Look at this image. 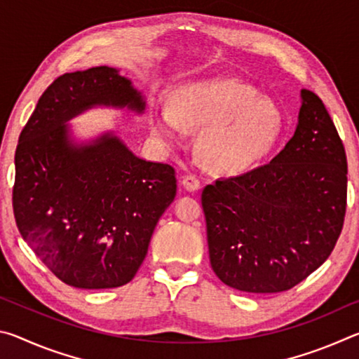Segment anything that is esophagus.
Wrapping results in <instances>:
<instances>
[{"label":"esophagus","mask_w":359,"mask_h":359,"mask_svg":"<svg viewBox=\"0 0 359 359\" xmlns=\"http://www.w3.org/2000/svg\"><path fill=\"white\" fill-rule=\"evenodd\" d=\"M182 185L188 191H198L201 188V180H199L194 174H187L182 177Z\"/></svg>","instance_id":"34e87169"}]
</instances>
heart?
<instances>
[{"label": "heart", "mask_w": 359, "mask_h": 359, "mask_svg": "<svg viewBox=\"0 0 359 359\" xmlns=\"http://www.w3.org/2000/svg\"><path fill=\"white\" fill-rule=\"evenodd\" d=\"M155 135L180 142L185 128L198 130V145L210 168L241 174L264 160L282 135L283 117L257 88L233 79H205L185 83L174 104L163 102L151 117Z\"/></svg>", "instance_id": "b5f03b06"}]
</instances>
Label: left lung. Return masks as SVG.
I'll return each mask as SVG.
<instances>
[{"label":"left lung","mask_w":359,"mask_h":359,"mask_svg":"<svg viewBox=\"0 0 359 359\" xmlns=\"http://www.w3.org/2000/svg\"><path fill=\"white\" fill-rule=\"evenodd\" d=\"M212 269L231 288L280 293L325 263L344 226L347 156L317 95L301 90L297 126L271 163L204 187Z\"/></svg>","instance_id":"obj_1"}]
</instances>
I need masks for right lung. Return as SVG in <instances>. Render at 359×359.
I'll use <instances>...</instances> for the list:
<instances>
[{
    "instance_id": "obj_1",
    "label": "right lung",
    "mask_w": 359,
    "mask_h": 359,
    "mask_svg": "<svg viewBox=\"0 0 359 359\" xmlns=\"http://www.w3.org/2000/svg\"><path fill=\"white\" fill-rule=\"evenodd\" d=\"M93 106L142 114V95L109 66L66 72L36 104L15 150L17 228L60 280L101 290L128 283L174 201L172 166L136 156L106 133L76 144L66 121Z\"/></svg>"
}]
</instances>
